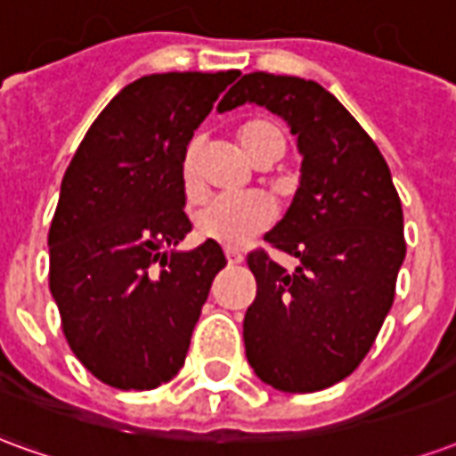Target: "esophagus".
Listing matches in <instances>:
<instances>
[{"label": "esophagus", "mask_w": 456, "mask_h": 456, "mask_svg": "<svg viewBox=\"0 0 456 456\" xmlns=\"http://www.w3.org/2000/svg\"><path fill=\"white\" fill-rule=\"evenodd\" d=\"M224 256H227L229 264H241L244 261V254L239 248H224Z\"/></svg>", "instance_id": "esophagus-1"}]
</instances>
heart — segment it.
Instances as JSON below:
<instances>
[{
  "label": "heart",
  "instance_id": "heart-1",
  "mask_svg": "<svg viewBox=\"0 0 456 456\" xmlns=\"http://www.w3.org/2000/svg\"><path fill=\"white\" fill-rule=\"evenodd\" d=\"M237 141L251 163H276L286 153V134L283 126L271 117H251L241 121L237 129ZM180 185L188 200L200 198L198 180V146L192 143L180 160ZM273 202L261 192H248L237 198L208 200L195 215V229L202 239L217 241L224 247H241L244 241L266 229L273 222Z\"/></svg>",
  "mask_w": 456,
  "mask_h": 456
}]
</instances>
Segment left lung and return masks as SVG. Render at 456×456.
<instances>
[{"label": "left lung", "mask_w": 456, "mask_h": 456, "mask_svg": "<svg viewBox=\"0 0 456 456\" xmlns=\"http://www.w3.org/2000/svg\"><path fill=\"white\" fill-rule=\"evenodd\" d=\"M247 102L286 121L303 156L296 198L264 237L300 264L248 254L247 359L276 391H322L362 363L391 310L405 258L401 198L379 146L322 85L248 73L217 110Z\"/></svg>", "instance_id": "8db88e82"}]
</instances>
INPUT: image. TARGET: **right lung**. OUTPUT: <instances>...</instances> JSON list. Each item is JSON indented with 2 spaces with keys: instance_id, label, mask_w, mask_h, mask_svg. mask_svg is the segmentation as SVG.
Masks as SVG:
<instances>
[{
  "instance_id": "1",
  "label": "right lung",
  "mask_w": 456,
  "mask_h": 456,
  "mask_svg": "<svg viewBox=\"0 0 456 456\" xmlns=\"http://www.w3.org/2000/svg\"><path fill=\"white\" fill-rule=\"evenodd\" d=\"M227 73H160L126 85L85 134L61 183L48 251L51 296L73 354L100 381L151 391L185 363L217 241L180 251V160Z\"/></svg>"
}]
</instances>
